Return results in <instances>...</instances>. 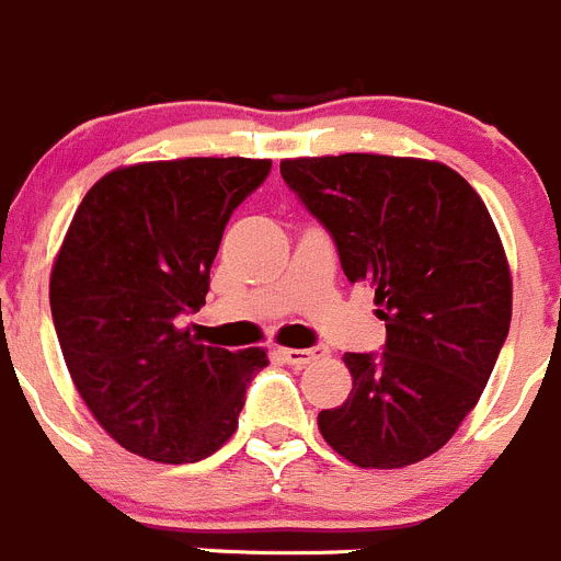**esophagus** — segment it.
Instances as JSON below:
<instances>
[{
    "mask_svg": "<svg viewBox=\"0 0 561 561\" xmlns=\"http://www.w3.org/2000/svg\"><path fill=\"white\" fill-rule=\"evenodd\" d=\"M325 347H280V358L291 367H302V364H311L314 358L325 356Z\"/></svg>",
    "mask_w": 561,
    "mask_h": 561,
    "instance_id": "34e87169",
    "label": "esophagus"
}]
</instances>
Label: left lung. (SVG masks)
<instances>
[{"label":"left lung","mask_w":561,"mask_h":561,"mask_svg":"<svg viewBox=\"0 0 561 561\" xmlns=\"http://www.w3.org/2000/svg\"><path fill=\"white\" fill-rule=\"evenodd\" d=\"M280 174L387 322L383 353H344L353 389L320 411V434L369 470L428 459L476 409L512 322V275L484 199L423 158H289Z\"/></svg>","instance_id":"1"}]
</instances>
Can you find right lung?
I'll use <instances>...</instances> for the list:
<instances>
[{
    "instance_id": "obj_1",
    "label": "right lung",
    "mask_w": 561,
    "mask_h": 561,
    "mask_svg": "<svg viewBox=\"0 0 561 561\" xmlns=\"http://www.w3.org/2000/svg\"><path fill=\"white\" fill-rule=\"evenodd\" d=\"M255 158L122 167L77 205L49 306L77 392L130 454L188 465L233 436L261 347L199 344L178 317L205 306L230 214L270 174Z\"/></svg>"
}]
</instances>
